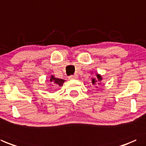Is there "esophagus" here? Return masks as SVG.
I'll return each mask as SVG.
<instances>
[{
  "label": "esophagus",
  "instance_id": "34e87169",
  "mask_svg": "<svg viewBox=\"0 0 146 146\" xmlns=\"http://www.w3.org/2000/svg\"><path fill=\"white\" fill-rule=\"evenodd\" d=\"M77 79V76H76V75H73V76H70V77H69V79L75 80Z\"/></svg>",
  "mask_w": 146,
  "mask_h": 146
}]
</instances>
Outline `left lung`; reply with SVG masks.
<instances>
[{
    "label": "left lung",
    "mask_w": 146,
    "mask_h": 146,
    "mask_svg": "<svg viewBox=\"0 0 146 146\" xmlns=\"http://www.w3.org/2000/svg\"><path fill=\"white\" fill-rule=\"evenodd\" d=\"M94 73L91 72V74H92ZM96 77H92L91 78V82L93 85L95 86L96 88H98V84H101V80H102V77L100 74L96 73Z\"/></svg>",
    "instance_id": "left-lung-1"
}]
</instances>
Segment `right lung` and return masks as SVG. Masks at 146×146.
<instances>
[{"mask_svg":"<svg viewBox=\"0 0 146 146\" xmlns=\"http://www.w3.org/2000/svg\"><path fill=\"white\" fill-rule=\"evenodd\" d=\"M46 81H47V80H46ZM65 81H66V80L59 79V78H56L54 77V75H50L48 79V82H51L52 84H53L54 86H62Z\"/></svg>","mask_w":146,"mask_h":146,"instance_id":"obj_1","label":"right lung"}]
</instances>
